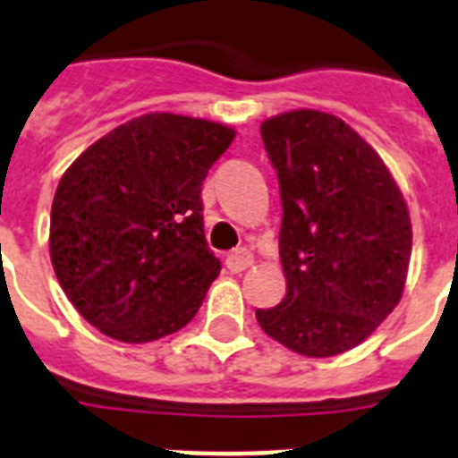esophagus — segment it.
Returning a JSON list of instances; mask_svg holds the SVG:
<instances>
[{"mask_svg":"<svg viewBox=\"0 0 458 458\" xmlns=\"http://www.w3.org/2000/svg\"><path fill=\"white\" fill-rule=\"evenodd\" d=\"M225 266H228L230 273H242V270H247V267L254 266V254H251L249 249H235V251H230L228 259H225Z\"/></svg>","mask_w":458,"mask_h":458,"instance_id":"obj_1","label":"esophagus"}]
</instances>
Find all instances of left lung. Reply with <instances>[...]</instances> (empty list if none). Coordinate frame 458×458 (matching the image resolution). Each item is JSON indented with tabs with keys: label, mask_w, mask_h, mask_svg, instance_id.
<instances>
[{
	"label": "left lung",
	"mask_w": 458,
	"mask_h": 458,
	"mask_svg": "<svg viewBox=\"0 0 458 458\" xmlns=\"http://www.w3.org/2000/svg\"><path fill=\"white\" fill-rule=\"evenodd\" d=\"M261 139L280 181L287 293L256 319L299 355H341L403 299L407 202L377 150L336 114L282 113L263 122Z\"/></svg>",
	"instance_id": "1"
}]
</instances>
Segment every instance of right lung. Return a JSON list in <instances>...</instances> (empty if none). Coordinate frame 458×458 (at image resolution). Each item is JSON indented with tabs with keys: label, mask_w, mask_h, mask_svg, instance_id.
I'll return each instance as SVG.
<instances>
[{
	"label": "right lung",
	"mask_w": 458,
	"mask_h": 458,
	"mask_svg": "<svg viewBox=\"0 0 458 458\" xmlns=\"http://www.w3.org/2000/svg\"><path fill=\"white\" fill-rule=\"evenodd\" d=\"M233 139L218 122L140 114L63 174L51 204V263L98 332L148 344L195 318L221 273L204 240L199 195Z\"/></svg>",
	"instance_id": "add662e5"
}]
</instances>
